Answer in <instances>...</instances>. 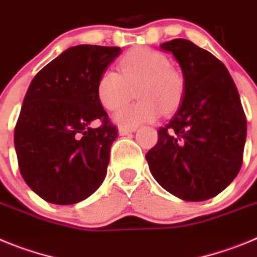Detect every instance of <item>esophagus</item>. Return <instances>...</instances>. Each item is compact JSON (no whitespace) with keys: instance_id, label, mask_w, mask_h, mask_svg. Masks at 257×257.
Returning <instances> with one entry per match:
<instances>
[{"instance_id":"34e87169","label":"esophagus","mask_w":257,"mask_h":257,"mask_svg":"<svg viewBox=\"0 0 257 257\" xmlns=\"http://www.w3.org/2000/svg\"><path fill=\"white\" fill-rule=\"evenodd\" d=\"M136 126H133V128H126V126H119V134L120 136H126V134L129 133H133V132H136Z\"/></svg>"}]
</instances>
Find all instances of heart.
<instances>
[{
    "label": "heart",
    "instance_id": "1",
    "mask_svg": "<svg viewBox=\"0 0 257 257\" xmlns=\"http://www.w3.org/2000/svg\"><path fill=\"white\" fill-rule=\"evenodd\" d=\"M119 73L102 71L97 79L96 93L103 108L116 111L128 102L131 89L136 86V103L125 106L115 115L121 126H137L152 121L160 114H168L178 105L183 93L182 74L170 66L160 51L141 47L119 60Z\"/></svg>",
    "mask_w": 257,
    "mask_h": 257
}]
</instances>
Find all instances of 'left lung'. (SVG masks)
I'll list each match as a JSON object with an SVG mask.
<instances>
[{
  "label": "left lung",
  "instance_id": "1",
  "mask_svg": "<svg viewBox=\"0 0 257 257\" xmlns=\"http://www.w3.org/2000/svg\"><path fill=\"white\" fill-rule=\"evenodd\" d=\"M160 47L179 62L184 91L146 160L172 195L209 200L232 183L242 166L247 121L241 98L229 71L209 51L183 38Z\"/></svg>",
  "mask_w": 257,
  "mask_h": 257
}]
</instances>
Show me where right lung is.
<instances>
[{"mask_svg": "<svg viewBox=\"0 0 257 257\" xmlns=\"http://www.w3.org/2000/svg\"><path fill=\"white\" fill-rule=\"evenodd\" d=\"M120 47L64 51L32 80L16 121L20 174L39 197L73 205L102 184L117 129L97 98V79ZM94 121L100 125L90 126Z\"/></svg>", "mask_w": 257, "mask_h": 257, "instance_id": "1", "label": "right lung"}]
</instances>
